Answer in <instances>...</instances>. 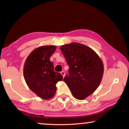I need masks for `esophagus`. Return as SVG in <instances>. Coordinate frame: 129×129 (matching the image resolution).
I'll use <instances>...</instances> for the list:
<instances>
[{
	"label": "esophagus",
	"mask_w": 129,
	"mask_h": 129,
	"mask_svg": "<svg viewBox=\"0 0 129 129\" xmlns=\"http://www.w3.org/2000/svg\"><path fill=\"white\" fill-rule=\"evenodd\" d=\"M61 74L62 76H63V77H64V76H65V72L64 71H61Z\"/></svg>",
	"instance_id": "esophagus-1"
}]
</instances>
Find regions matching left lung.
<instances>
[{
	"instance_id": "left-lung-1",
	"label": "left lung",
	"mask_w": 129,
	"mask_h": 129,
	"mask_svg": "<svg viewBox=\"0 0 129 129\" xmlns=\"http://www.w3.org/2000/svg\"><path fill=\"white\" fill-rule=\"evenodd\" d=\"M60 49L69 65V73L63 80L76 99H85L101 82L103 63L92 49L81 44H65Z\"/></svg>"
}]
</instances>
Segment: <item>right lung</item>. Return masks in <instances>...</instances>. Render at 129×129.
Returning <instances> with one entry per match:
<instances>
[{"label": "right lung", "mask_w": 129, "mask_h": 129, "mask_svg": "<svg viewBox=\"0 0 129 129\" xmlns=\"http://www.w3.org/2000/svg\"><path fill=\"white\" fill-rule=\"evenodd\" d=\"M56 49L53 45L38 48L28 56L24 67L27 85L45 100L53 97L56 91V83L62 80L61 74L54 71L53 64L49 59Z\"/></svg>", "instance_id": "obj_1"}]
</instances>
